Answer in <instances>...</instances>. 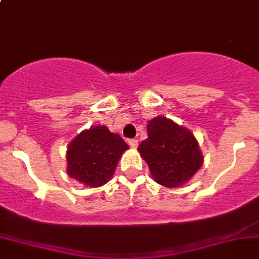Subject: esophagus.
<instances>
[{"instance_id": "34e87169", "label": "esophagus", "mask_w": 259, "mask_h": 259, "mask_svg": "<svg viewBox=\"0 0 259 259\" xmlns=\"http://www.w3.org/2000/svg\"><path fill=\"white\" fill-rule=\"evenodd\" d=\"M138 144H139V142H138V139H132V140H129V145L132 146L133 149L138 148Z\"/></svg>"}]
</instances>
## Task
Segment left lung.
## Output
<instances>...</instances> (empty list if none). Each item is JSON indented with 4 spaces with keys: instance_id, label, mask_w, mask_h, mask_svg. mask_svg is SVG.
<instances>
[{
    "instance_id": "8db88e82",
    "label": "left lung",
    "mask_w": 259,
    "mask_h": 259,
    "mask_svg": "<svg viewBox=\"0 0 259 259\" xmlns=\"http://www.w3.org/2000/svg\"><path fill=\"white\" fill-rule=\"evenodd\" d=\"M146 130L148 138L138 150L153 179L166 188H178L189 182L204 160L193 133L161 115L149 120Z\"/></svg>"
}]
</instances>
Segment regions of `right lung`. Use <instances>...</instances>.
<instances>
[{
  "instance_id": "add662e5",
  "label": "right lung",
  "mask_w": 259,
  "mask_h": 259,
  "mask_svg": "<svg viewBox=\"0 0 259 259\" xmlns=\"http://www.w3.org/2000/svg\"><path fill=\"white\" fill-rule=\"evenodd\" d=\"M127 149L122 138L105 125L82 130L67 145V174L86 187H101L113 178L117 163Z\"/></svg>"
}]
</instances>
